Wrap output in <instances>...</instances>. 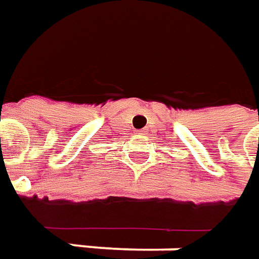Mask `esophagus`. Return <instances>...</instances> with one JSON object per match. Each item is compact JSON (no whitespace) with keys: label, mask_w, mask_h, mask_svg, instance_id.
Here are the masks:
<instances>
[{"label":"esophagus","mask_w":259,"mask_h":259,"mask_svg":"<svg viewBox=\"0 0 259 259\" xmlns=\"http://www.w3.org/2000/svg\"><path fill=\"white\" fill-rule=\"evenodd\" d=\"M142 133H145V131H142Z\"/></svg>","instance_id":"obj_1"}]
</instances>
